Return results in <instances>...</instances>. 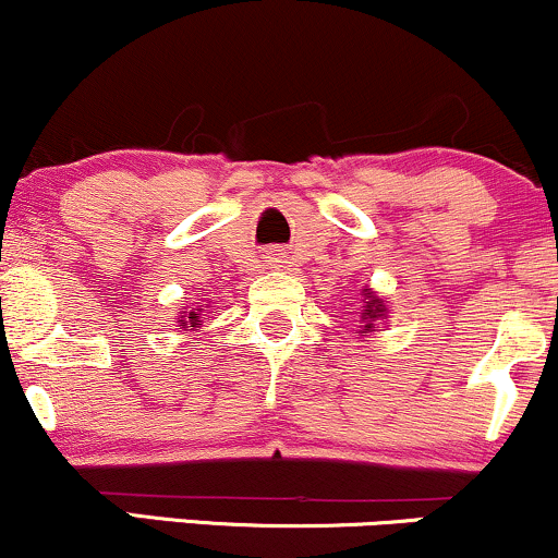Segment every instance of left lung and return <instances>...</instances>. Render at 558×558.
Here are the masks:
<instances>
[{
    "label": "left lung",
    "instance_id": "left-lung-1",
    "mask_svg": "<svg viewBox=\"0 0 558 558\" xmlns=\"http://www.w3.org/2000/svg\"><path fill=\"white\" fill-rule=\"evenodd\" d=\"M362 312H360V332H373L377 319H388V301L377 296L369 286L362 288Z\"/></svg>",
    "mask_w": 558,
    "mask_h": 558
}]
</instances>
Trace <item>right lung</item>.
Wrapping results in <instances>:
<instances>
[{
	"label": "right lung",
	"instance_id": "obj_1",
	"mask_svg": "<svg viewBox=\"0 0 558 558\" xmlns=\"http://www.w3.org/2000/svg\"><path fill=\"white\" fill-rule=\"evenodd\" d=\"M178 328H202V310L196 312H178Z\"/></svg>",
	"mask_w": 558,
	"mask_h": 558
}]
</instances>
